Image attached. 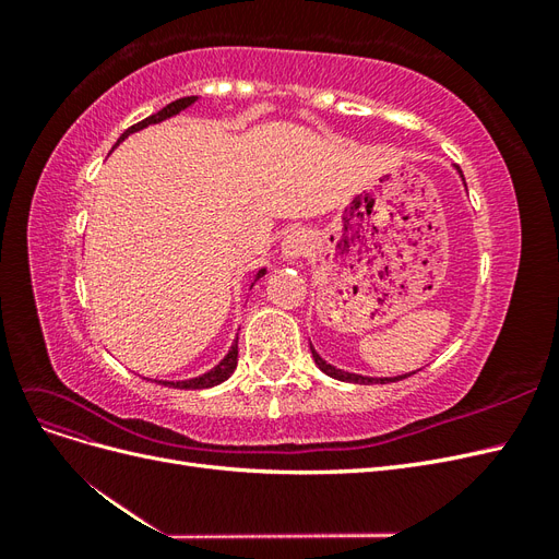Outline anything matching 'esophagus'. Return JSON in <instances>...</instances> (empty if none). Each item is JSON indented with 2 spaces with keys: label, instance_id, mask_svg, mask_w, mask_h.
I'll list each match as a JSON object with an SVG mask.
<instances>
[{
  "label": "esophagus",
  "instance_id": "obj_1",
  "mask_svg": "<svg viewBox=\"0 0 559 559\" xmlns=\"http://www.w3.org/2000/svg\"><path fill=\"white\" fill-rule=\"evenodd\" d=\"M310 249H312V238H310L308 230L296 228V230L284 235V240H282V257H284L286 261H296V259H300V257H306V253H308Z\"/></svg>",
  "mask_w": 559,
  "mask_h": 559
}]
</instances>
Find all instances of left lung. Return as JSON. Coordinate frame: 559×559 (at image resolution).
<instances>
[{
	"instance_id": "left-lung-1",
	"label": "left lung",
	"mask_w": 559,
	"mask_h": 559,
	"mask_svg": "<svg viewBox=\"0 0 559 559\" xmlns=\"http://www.w3.org/2000/svg\"><path fill=\"white\" fill-rule=\"evenodd\" d=\"M456 173L462 175L460 167H456ZM462 179H464V175H462ZM464 186H466V183H464ZM310 349H312L314 364L321 368V373H326L329 378H335V380H341V382H354V384H386V382H396V380H403V378L413 376V373H408V376H399V378H366V376H357V373H347V370L335 368V366H331V364H326L324 359H321L312 345H310Z\"/></svg>"
}]
</instances>
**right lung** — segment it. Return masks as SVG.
Listing matches in <instances>:
<instances>
[{
  "instance_id": "add662e5",
  "label": "right lung",
  "mask_w": 559,
  "mask_h": 559,
  "mask_svg": "<svg viewBox=\"0 0 559 559\" xmlns=\"http://www.w3.org/2000/svg\"><path fill=\"white\" fill-rule=\"evenodd\" d=\"M195 95H191V97H179V99H175V103H170L167 107H163L160 111H156V114H151L148 118H144V121H140V123H134V126H130L121 138H118V142L116 144H121L128 134H132V132H138V130H144L146 126H151V123H160V121H165V118H170V116H177L179 111H183L186 107H191L193 103H195ZM265 275V267H261L259 273H257V280H261ZM253 280V282H257ZM253 286V284H251ZM235 366H238V341L233 343V347L228 349V354L226 357L218 361L212 370H207L205 376H198V378H191V380H179V382H167V380H158V384H165V386H175V389H207V386H214V384H222L224 380H228L230 376H233V370H235Z\"/></svg>"
}]
</instances>
